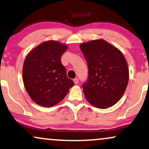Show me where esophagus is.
<instances>
[{
	"instance_id": "esophagus-1",
	"label": "esophagus",
	"mask_w": 149,
	"mask_h": 149,
	"mask_svg": "<svg viewBox=\"0 0 149 149\" xmlns=\"http://www.w3.org/2000/svg\"><path fill=\"white\" fill-rule=\"evenodd\" d=\"M73 81H74V83L76 85L78 84V83H79V79H77V78H75Z\"/></svg>"
}]
</instances>
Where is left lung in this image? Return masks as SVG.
I'll use <instances>...</instances> for the list:
<instances>
[{
	"instance_id": "obj_1",
	"label": "left lung",
	"mask_w": 149,
	"mask_h": 149,
	"mask_svg": "<svg viewBox=\"0 0 149 149\" xmlns=\"http://www.w3.org/2000/svg\"><path fill=\"white\" fill-rule=\"evenodd\" d=\"M80 48L89 69L88 79L83 85L85 98L98 109L115 105L123 96L129 81L123 54L103 39L83 42Z\"/></svg>"
}]
</instances>
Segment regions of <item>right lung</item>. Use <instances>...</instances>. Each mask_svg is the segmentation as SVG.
Masks as SVG:
<instances>
[{
	"label": "right lung",
	"instance_id": "right-lung-1",
	"mask_svg": "<svg viewBox=\"0 0 149 149\" xmlns=\"http://www.w3.org/2000/svg\"><path fill=\"white\" fill-rule=\"evenodd\" d=\"M67 49L66 45L48 40L30 51L24 60V87L32 100L41 107L57 104L74 85L67 77L61 62V57Z\"/></svg>",
	"mask_w": 149,
	"mask_h": 149
}]
</instances>
